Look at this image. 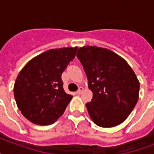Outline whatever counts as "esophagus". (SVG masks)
<instances>
[{
    "mask_svg": "<svg viewBox=\"0 0 154 154\" xmlns=\"http://www.w3.org/2000/svg\"><path fill=\"white\" fill-rule=\"evenodd\" d=\"M83 91H84V88H83V87H80L79 89H78V90L77 91V94H82V92Z\"/></svg>",
    "mask_w": 154,
    "mask_h": 154,
    "instance_id": "1",
    "label": "esophagus"
}]
</instances>
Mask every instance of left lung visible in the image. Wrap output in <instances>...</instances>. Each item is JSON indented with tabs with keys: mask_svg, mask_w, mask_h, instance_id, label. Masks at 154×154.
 Here are the masks:
<instances>
[{
	"mask_svg": "<svg viewBox=\"0 0 154 154\" xmlns=\"http://www.w3.org/2000/svg\"><path fill=\"white\" fill-rule=\"evenodd\" d=\"M77 56L93 92L86 104L90 118L103 128L122 124L139 98L140 83L134 70L121 56L105 48L81 47Z\"/></svg>",
	"mask_w": 154,
	"mask_h": 154,
	"instance_id": "obj_1",
	"label": "left lung"
}]
</instances>
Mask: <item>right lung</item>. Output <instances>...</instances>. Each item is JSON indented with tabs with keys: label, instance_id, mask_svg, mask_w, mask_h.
<instances>
[{
	"label": "right lung",
	"instance_id": "right-lung-1",
	"mask_svg": "<svg viewBox=\"0 0 154 154\" xmlns=\"http://www.w3.org/2000/svg\"><path fill=\"white\" fill-rule=\"evenodd\" d=\"M77 47L49 49L29 61L16 79L13 94L18 109L29 122L51 125L64 113L72 96L63 89L61 74Z\"/></svg>",
	"mask_w": 154,
	"mask_h": 154
}]
</instances>
